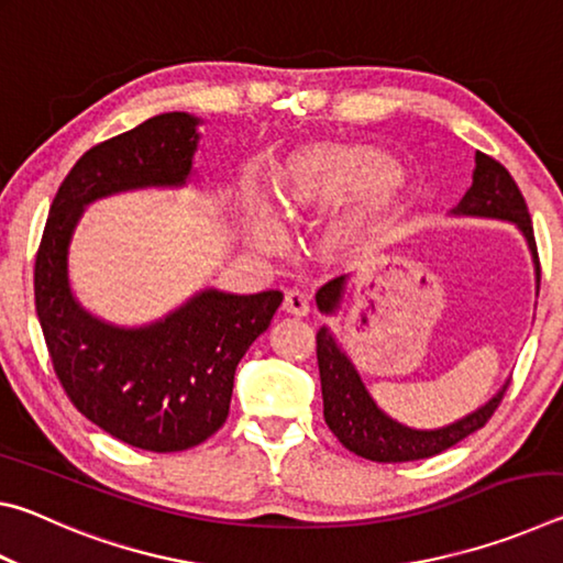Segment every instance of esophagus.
I'll list each match as a JSON object with an SVG mask.
<instances>
[{"instance_id": "1", "label": "esophagus", "mask_w": 563, "mask_h": 563, "mask_svg": "<svg viewBox=\"0 0 563 563\" xmlns=\"http://www.w3.org/2000/svg\"><path fill=\"white\" fill-rule=\"evenodd\" d=\"M285 310L292 312V316H308L310 312V295L300 288H290L285 292Z\"/></svg>"}]
</instances>
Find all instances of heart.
<instances>
[{"instance_id":"1","label":"heart","mask_w":563,"mask_h":563,"mask_svg":"<svg viewBox=\"0 0 563 563\" xmlns=\"http://www.w3.org/2000/svg\"><path fill=\"white\" fill-rule=\"evenodd\" d=\"M393 178L383 156L367 148H312L295 158L285 203L292 213L345 203L350 198L385 186ZM258 241L271 245L278 241V228L271 221L255 225Z\"/></svg>"}]
</instances>
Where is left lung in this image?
Wrapping results in <instances>:
<instances>
[{
	"mask_svg": "<svg viewBox=\"0 0 563 563\" xmlns=\"http://www.w3.org/2000/svg\"><path fill=\"white\" fill-rule=\"evenodd\" d=\"M476 168L474 180L464 198L456 203L454 213L460 216H484V218H501L519 225V231L527 238L531 247L533 263H537V275L541 280V265L537 241H533V225L527 201H523L517 180L504 168L499 161L476 151ZM345 290V275L342 278L328 280L318 290L316 300L322 312H335ZM316 352L320 367V385H322V407H325V422L338 437L342 446L357 456H365L369 462H415L430 460V456L450 450L464 437L482 430L489 422L494 409L499 407L509 383L494 395L487 405L466 415L454 424H446L442 430H409V427L395 422L385 412H379L373 397L367 395L365 385L352 367L345 352H342L335 340H332L325 328L318 330Z\"/></svg>",
	"mask_w": 563,
	"mask_h": 563,
	"instance_id": "1",
	"label": "left lung"
}]
</instances>
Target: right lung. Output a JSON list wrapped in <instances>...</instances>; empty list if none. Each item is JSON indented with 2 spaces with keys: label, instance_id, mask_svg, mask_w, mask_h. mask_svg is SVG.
Masks as SVG:
<instances>
[{
  "label": "right lung",
  "instance_id": "obj_1",
  "mask_svg": "<svg viewBox=\"0 0 563 563\" xmlns=\"http://www.w3.org/2000/svg\"><path fill=\"white\" fill-rule=\"evenodd\" d=\"M190 113H161L89 148L62 180L34 263L36 316L54 373L79 412L146 452H184L221 430L233 375L268 330L280 290H203L148 328H113L79 308L66 251L84 206L144 186H184L196 151Z\"/></svg>",
  "mask_w": 563,
  "mask_h": 563
}]
</instances>
